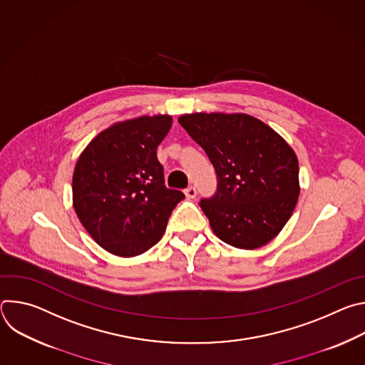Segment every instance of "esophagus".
<instances>
[{
  "instance_id": "obj_1",
  "label": "esophagus",
  "mask_w": 365,
  "mask_h": 365,
  "mask_svg": "<svg viewBox=\"0 0 365 365\" xmlns=\"http://www.w3.org/2000/svg\"><path fill=\"white\" fill-rule=\"evenodd\" d=\"M185 196L187 199H193L196 196V187L195 186H189L187 189H185Z\"/></svg>"
}]
</instances>
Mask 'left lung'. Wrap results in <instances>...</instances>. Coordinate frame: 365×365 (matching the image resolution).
<instances>
[{"mask_svg":"<svg viewBox=\"0 0 365 365\" xmlns=\"http://www.w3.org/2000/svg\"><path fill=\"white\" fill-rule=\"evenodd\" d=\"M178 121L218 176L215 196L199 203L215 235L241 250L270 242L300 193L294 150L270 125L242 113H195Z\"/></svg>","mask_w":365,"mask_h":365,"instance_id":"8db88e82","label":"left lung"}]
</instances>
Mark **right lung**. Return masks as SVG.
<instances>
[{
  "instance_id": "1",
  "label": "right lung",
  "mask_w": 365,
  "mask_h": 365,
  "mask_svg": "<svg viewBox=\"0 0 365 365\" xmlns=\"http://www.w3.org/2000/svg\"><path fill=\"white\" fill-rule=\"evenodd\" d=\"M170 115L114 123L81 153L72 178L75 212L98 245L124 258L158 244L175 206L185 197L165 186L158 145Z\"/></svg>"
}]
</instances>
